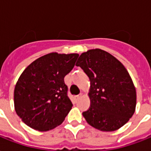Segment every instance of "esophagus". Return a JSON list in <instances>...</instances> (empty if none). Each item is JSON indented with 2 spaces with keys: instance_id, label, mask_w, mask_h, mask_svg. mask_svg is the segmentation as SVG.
<instances>
[{
  "instance_id": "1",
  "label": "esophagus",
  "mask_w": 151,
  "mask_h": 151,
  "mask_svg": "<svg viewBox=\"0 0 151 151\" xmlns=\"http://www.w3.org/2000/svg\"><path fill=\"white\" fill-rule=\"evenodd\" d=\"M81 95H82L81 93H80V94H78V95H76L75 97H74V99H75V100H78L79 98L81 97Z\"/></svg>"
}]
</instances>
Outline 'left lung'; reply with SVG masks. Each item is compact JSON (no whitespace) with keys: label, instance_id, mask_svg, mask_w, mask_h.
Listing matches in <instances>:
<instances>
[{"label":"left lung","instance_id":"obj_1","mask_svg":"<svg viewBox=\"0 0 151 151\" xmlns=\"http://www.w3.org/2000/svg\"><path fill=\"white\" fill-rule=\"evenodd\" d=\"M90 80L91 106L82 113L90 126L101 131L119 129L133 116L136 90L126 68L100 49L81 53L76 63Z\"/></svg>","mask_w":151,"mask_h":151}]
</instances>
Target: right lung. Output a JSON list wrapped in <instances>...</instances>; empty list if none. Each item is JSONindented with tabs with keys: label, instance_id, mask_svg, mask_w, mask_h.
Listing matches in <instances>:
<instances>
[{
	"label": "right lung",
	"instance_id": "right-lung-1",
	"mask_svg": "<svg viewBox=\"0 0 151 151\" xmlns=\"http://www.w3.org/2000/svg\"><path fill=\"white\" fill-rule=\"evenodd\" d=\"M78 56L49 53L23 71L14 90V106L17 114L27 126L46 131L64 121L73 106L64 78Z\"/></svg>",
	"mask_w": 151,
	"mask_h": 151
}]
</instances>
